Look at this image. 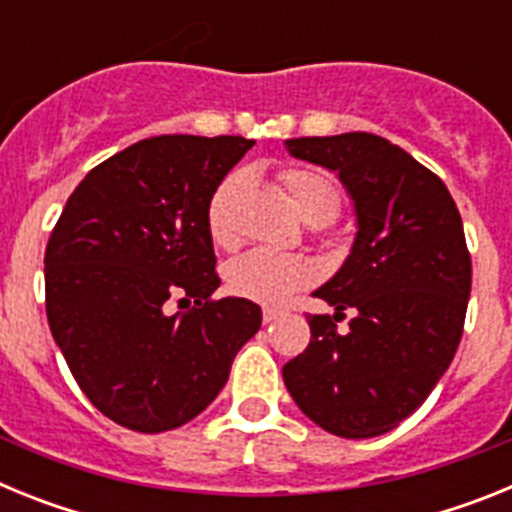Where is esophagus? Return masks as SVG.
<instances>
[{"instance_id":"1","label":"esophagus","mask_w":512,"mask_h":512,"mask_svg":"<svg viewBox=\"0 0 512 512\" xmlns=\"http://www.w3.org/2000/svg\"><path fill=\"white\" fill-rule=\"evenodd\" d=\"M279 318H282V312H279V310H269V307H266V310H264V323L266 325L277 323Z\"/></svg>"}]
</instances>
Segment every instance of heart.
I'll use <instances>...</instances> for the list:
<instances>
[{"label":"heart","instance_id":"b5f03b06","mask_svg":"<svg viewBox=\"0 0 512 512\" xmlns=\"http://www.w3.org/2000/svg\"><path fill=\"white\" fill-rule=\"evenodd\" d=\"M284 187H287L292 205L300 212V217L320 215L328 220L338 205L336 184L330 182L328 176L318 171L292 169L284 174ZM235 179H225L215 189L207 210V225H210L212 241L220 246H228L233 241V230H230V202H233ZM315 269L305 256L297 253H279L271 248H253L243 253L225 271L230 292L248 297L261 305H279L287 300L292 292L302 289L312 282Z\"/></svg>","mask_w":512,"mask_h":512}]
</instances>
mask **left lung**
I'll return each mask as SVG.
<instances>
[{"instance_id": "left-lung-1", "label": "left lung", "mask_w": 512, "mask_h": 512, "mask_svg": "<svg viewBox=\"0 0 512 512\" xmlns=\"http://www.w3.org/2000/svg\"><path fill=\"white\" fill-rule=\"evenodd\" d=\"M287 153L333 171L356 235L341 269L312 295L310 343L282 369L297 408L323 431L374 438L423 405L461 341L472 261L446 184L372 133L289 138ZM351 309L349 333L335 320Z\"/></svg>"}]
</instances>
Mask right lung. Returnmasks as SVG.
Segmentation results:
<instances>
[{"label": "right lung", "mask_w": 512, "mask_h": 512, "mask_svg": "<svg viewBox=\"0 0 512 512\" xmlns=\"http://www.w3.org/2000/svg\"><path fill=\"white\" fill-rule=\"evenodd\" d=\"M253 140L161 135L133 143L81 179L45 248L53 341L94 408L130 431L189 423L228 382L261 307L210 302L207 210ZM171 294L195 307L163 310Z\"/></svg>", "instance_id": "obj_1"}]
</instances>
